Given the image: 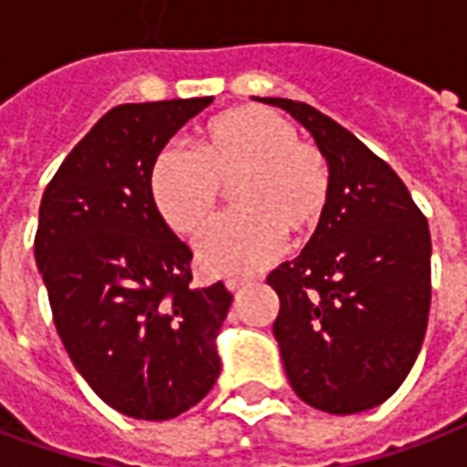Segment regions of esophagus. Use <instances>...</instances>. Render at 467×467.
Wrapping results in <instances>:
<instances>
[{
    "label": "esophagus",
    "mask_w": 467,
    "mask_h": 467,
    "mask_svg": "<svg viewBox=\"0 0 467 467\" xmlns=\"http://www.w3.org/2000/svg\"><path fill=\"white\" fill-rule=\"evenodd\" d=\"M246 285H248V281H238V278H229V281H226V288H229V291H234V294L244 291Z\"/></svg>",
    "instance_id": "1"
}]
</instances>
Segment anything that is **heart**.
Instances as JSON below:
<instances>
[{
	"instance_id": "b5f03b06",
	"label": "heart",
	"mask_w": 467,
	"mask_h": 467,
	"mask_svg": "<svg viewBox=\"0 0 467 467\" xmlns=\"http://www.w3.org/2000/svg\"><path fill=\"white\" fill-rule=\"evenodd\" d=\"M234 192L238 216L219 221L196 244L209 275H248L284 248V234L304 241L323 223L331 199L326 156L298 139L296 126L264 107H238L211 119L199 151L166 149L154 161L149 192L163 223L196 236Z\"/></svg>"
}]
</instances>
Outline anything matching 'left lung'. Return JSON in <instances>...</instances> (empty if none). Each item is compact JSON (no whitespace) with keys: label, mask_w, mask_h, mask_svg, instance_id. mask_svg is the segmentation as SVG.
Segmentation results:
<instances>
[{"label":"left lung","mask_w":467,"mask_h":467,"mask_svg":"<svg viewBox=\"0 0 467 467\" xmlns=\"http://www.w3.org/2000/svg\"><path fill=\"white\" fill-rule=\"evenodd\" d=\"M311 131L331 171L323 223L301 256L268 274L274 336L288 383L308 406L350 415L406 380L431 311V231L398 173L304 101L264 97Z\"/></svg>","instance_id":"obj_1"}]
</instances>
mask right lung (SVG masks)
I'll return each instance as SVG.
<instances>
[{
	"instance_id": "right-lung-1",
	"label": "right lung",
	"mask_w": 467,
	"mask_h": 467,
	"mask_svg": "<svg viewBox=\"0 0 467 467\" xmlns=\"http://www.w3.org/2000/svg\"><path fill=\"white\" fill-rule=\"evenodd\" d=\"M213 99L121 104L71 149L39 206L34 258L71 363L107 406L169 420L209 393L234 296L192 285V248L156 211L161 149Z\"/></svg>"
}]
</instances>
